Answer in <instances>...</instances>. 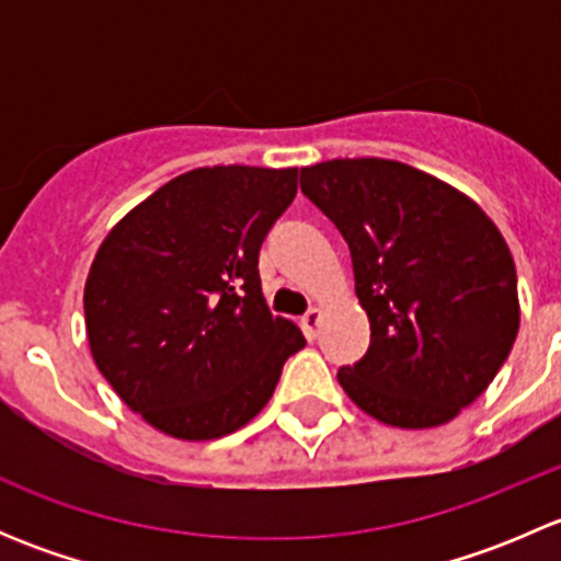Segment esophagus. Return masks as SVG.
Instances as JSON below:
<instances>
[{"label":"esophagus","mask_w":561,"mask_h":561,"mask_svg":"<svg viewBox=\"0 0 561 561\" xmlns=\"http://www.w3.org/2000/svg\"><path fill=\"white\" fill-rule=\"evenodd\" d=\"M320 322H322V309L320 307H312L307 314L301 317L304 333H307L309 339H314L317 336V328H320Z\"/></svg>","instance_id":"34e87169"}]
</instances>
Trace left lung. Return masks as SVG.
<instances>
[{
	"instance_id": "obj_1",
	"label": "left lung",
	"mask_w": 561,
	"mask_h": 561,
	"mask_svg": "<svg viewBox=\"0 0 561 561\" xmlns=\"http://www.w3.org/2000/svg\"><path fill=\"white\" fill-rule=\"evenodd\" d=\"M301 192L347 241L369 314V350L339 386L388 426L454 421L491 386L522 322L500 228L463 192L380 157L301 168Z\"/></svg>"
}]
</instances>
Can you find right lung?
<instances>
[{
	"label": "right lung",
	"instance_id": "1",
	"mask_svg": "<svg viewBox=\"0 0 561 561\" xmlns=\"http://www.w3.org/2000/svg\"><path fill=\"white\" fill-rule=\"evenodd\" d=\"M296 192L298 168H195L138 203L94 254L83 290L94 364L168 437L247 426L307 344L268 312L257 274Z\"/></svg>",
	"mask_w": 561,
	"mask_h": 561
}]
</instances>
